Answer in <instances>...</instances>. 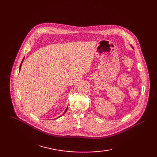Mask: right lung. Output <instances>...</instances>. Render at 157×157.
Here are the masks:
<instances>
[{"instance_id": "1", "label": "right lung", "mask_w": 157, "mask_h": 157, "mask_svg": "<svg viewBox=\"0 0 157 157\" xmlns=\"http://www.w3.org/2000/svg\"><path fill=\"white\" fill-rule=\"evenodd\" d=\"M23 60H24V58H23V60H22V61H21V65H20V69H21V64H22V63H23ZM67 109H66V110L65 111V112H64V113L63 114V115H64V114H65V113L66 112H67ZM60 117H61V116H60Z\"/></svg>"}]
</instances>
